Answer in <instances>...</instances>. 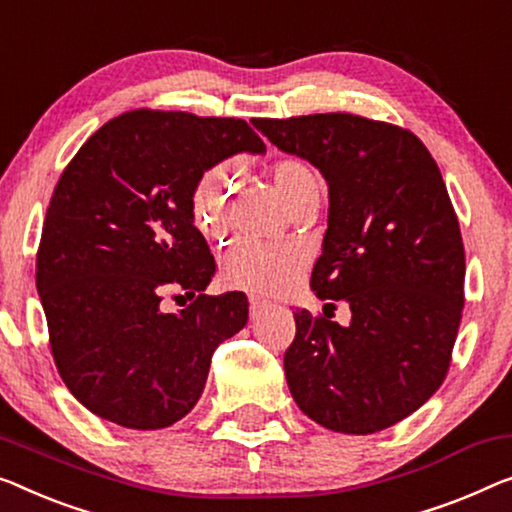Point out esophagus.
I'll use <instances>...</instances> for the list:
<instances>
[{
    "mask_svg": "<svg viewBox=\"0 0 512 512\" xmlns=\"http://www.w3.org/2000/svg\"><path fill=\"white\" fill-rule=\"evenodd\" d=\"M271 308V303L269 301H262V299H257V296H250V317H259L262 315L264 310H269Z\"/></svg>",
    "mask_w": 512,
    "mask_h": 512,
    "instance_id": "esophagus-1",
    "label": "esophagus"
}]
</instances>
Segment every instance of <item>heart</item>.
Segmentation results:
<instances>
[{"mask_svg": "<svg viewBox=\"0 0 512 512\" xmlns=\"http://www.w3.org/2000/svg\"><path fill=\"white\" fill-rule=\"evenodd\" d=\"M271 181L289 209L317 202L322 179L303 158L285 156L271 165ZM230 179L218 170H207L193 190V218L209 239H223L230 230ZM305 266V253L287 243H239L225 259V278L232 287L253 294H282L292 289Z\"/></svg>", "mask_w": 512, "mask_h": 512, "instance_id": "obj_1", "label": "heart"}]
</instances>
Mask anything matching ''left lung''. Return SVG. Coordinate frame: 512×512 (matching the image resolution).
<instances>
[{
    "label": "left lung",
    "mask_w": 512,
    "mask_h": 512,
    "mask_svg": "<svg viewBox=\"0 0 512 512\" xmlns=\"http://www.w3.org/2000/svg\"><path fill=\"white\" fill-rule=\"evenodd\" d=\"M253 126L329 183L310 287L352 310L347 326L294 312L292 398L333 432L386 430L437 393L460 329L464 246L439 167L414 133L347 112Z\"/></svg>",
    "instance_id": "1"
}]
</instances>
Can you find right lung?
I'll return each mask as SVG.
<instances>
[{
  "label": "right lung",
  "mask_w": 512,
  "mask_h": 512,
  "mask_svg": "<svg viewBox=\"0 0 512 512\" xmlns=\"http://www.w3.org/2000/svg\"><path fill=\"white\" fill-rule=\"evenodd\" d=\"M243 151H266L243 119L133 110L98 128L59 177L36 289L59 375L91 414L131 430L181 421L216 347L246 326V294H204L216 262L190 207L197 179ZM167 288L194 303L163 313Z\"/></svg>",
  "instance_id": "right-lung-1"
}]
</instances>
